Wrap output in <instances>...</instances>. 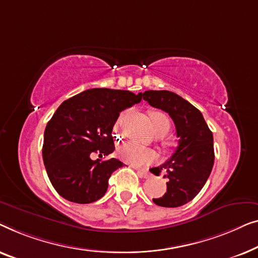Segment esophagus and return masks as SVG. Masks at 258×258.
I'll return each mask as SVG.
<instances>
[{"label": "esophagus", "mask_w": 258, "mask_h": 258, "mask_svg": "<svg viewBox=\"0 0 258 258\" xmlns=\"http://www.w3.org/2000/svg\"><path fill=\"white\" fill-rule=\"evenodd\" d=\"M137 169V173L139 174L140 177H148L150 176V172H148L147 169H143V168H136Z\"/></svg>", "instance_id": "1"}]
</instances>
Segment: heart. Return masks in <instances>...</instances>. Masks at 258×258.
<instances>
[{
  "instance_id": "1",
  "label": "heart",
  "mask_w": 258,
  "mask_h": 258,
  "mask_svg": "<svg viewBox=\"0 0 258 258\" xmlns=\"http://www.w3.org/2000/svg\"><path fill=\"white\" fill-rule=\"evenodd\" d=\"M151 124L153 132L157 136L165 137L170 131V120L168 115L161 111H152L150 113ZM118 155L121 160L128 162L134 166H143L147 165L150 162L154 161L158 158L157 152L143 146L138 143H126L118 148Z\"/></svg>"
}]
</instances>
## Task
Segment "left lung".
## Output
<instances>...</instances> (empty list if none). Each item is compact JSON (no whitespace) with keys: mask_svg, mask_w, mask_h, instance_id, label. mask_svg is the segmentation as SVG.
I'll return each instance as SVG.
<instances>
[{"mask_svg":"<svg viewBox=\"0 0 258 258\" xmlns=\"http://www.w3.org/2000/svg\"><path fill=\"white\" fill-rule=\"evenodd\" d=\"M144 100L151 106L167 112L173 119L179 145L165 164L150 170L164 173L167 191L153 199L155 205L174 208L193 200L208 180L214 165L213 133L197 107L179 94L166 91H145Z\"/></svg>","mask_w":258,"mask_h":258,"instance_id":"obj_1","label":"left lung"}]
</instances>
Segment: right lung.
Returning a JSON list of instances; mask_svg holds the SVG:
<instances>
[{"mask_svg":"<svg viewBox=\"0 0 258 258\" xmlns=\"http://www.w3.org/2000/svg\"><path fill=\"white\" fill-rule=\"evenodd\" d=\"M141 98L143 93L125 90L90 89L60 104L45 127L42 152L50 182L61 198L91 203L104 197L111 174L124 164L90 155L114 151L112 128L119 113Z\"/></svg>","mask_w":258,"mask_h":258,"instance_id":"add662e5","label":"right lung"}]
</instances>
